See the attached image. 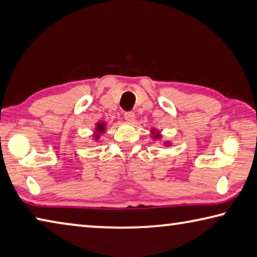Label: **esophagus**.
<instances>
[{
	"mask_svg": "<svg viewBox=\"0 0 257 257\" xmlns=\"http://www.w3.org/2000/svg\"><path fill=\"white\" fill-rule=\"evenodd\" d=\"M124 119L127 122L133 123L135 121V113L134 112H125L124 113Z\"/></svg>",
	"mask_w": 257,
	"mask_h": 257,
	"instance_id": "obj_1",
	"label": "esophagus"
}]
</instances>
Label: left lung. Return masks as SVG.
<instances>
[{
    "instance_id": "left-lung-1",
    "label": "left lung",
    "mask_w": 257,
    "mask_h": 257,
    "mask_svg": "<svg viewBox=\"0 0 257 257\" xmlns=\"http://www.w3.org/2000/svg\"><path fill=\"white\" fill-rule=\"evenodd\" d=\"M154 133H155V132H154V130H153V134H154ZM153 137H154L155 139H156V138H159V139L161 138V136H160V135H155V136H153ZM167 144H168V143H165V145H167Z\"/></svg>"
}]
</instances>
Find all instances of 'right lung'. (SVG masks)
<instances>
[{"mask_svg": "<svg viewBox=\"0 0 257 257\" xmlns=\"http://www.w3.org/2000/svg\"><path fill=\"white\" fill-rule=\"evenodd\" d=\"M104 130H105V123H104V122H98L96 124V130H95V132H96V134H95V136H94L95 139H98L99 138V134H103Z\"/></svg>", "mask_w": 257, "mask_h": 257, "instance_id": "1", "label": "right lung"}]
</instances>
